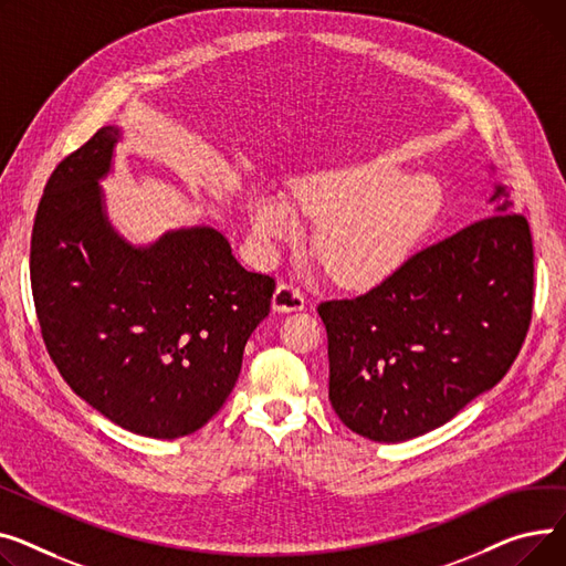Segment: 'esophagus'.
Wrapping results in <instances>:
<instances>
[{
    "label": "esophagus",
    "mask_w": 566,
    "mask_h": 566,
    "mask_svg": "<svg viewBox=\"0 0 566 566\" xmlns=\"http://www.w3.org/2000/svg\"><path fill=\"white\" fill-rule=\"evenodd\" d=\"M272 306L279 313H292V311H304L306 308V296L296 283H279Z\"/></svg>",
    "instance_id": "obj_1"
}]
</instances>
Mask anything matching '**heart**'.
<instances>
[{"label": "heart", "mask_w": 566, "mask_h": 566, "mask_svg": "<svg viewBox=\"0 0 566 566\" xmlns=\"http://www.w3.org/2000/svg\"><path fill=\"white\" fill-rule=\"evenodd\" d=\"M439 206L441 189L434 180L402 178L381 161L308 176L287 198L292 212L326 217L315 247L326 268L347 283H377L392 274ZM251 221L262 240H281L294 226L285 206L270 198L251 206Z\"/></svg>", "instance_id": "1"}]
</instances>
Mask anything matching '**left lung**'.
<instances>
[{
    "label": "left lung",
    "instance_id": "obj_1",
    "mask_svg": "<svg viewBox=\"0 0 566 566\" xmlns=\"http://www.w3.org/2000/svg\"><path fill=\"white\" fill-rule=\"evenodd\" d=\"M489 217L405 260L354 298L317 306L328 400L356 434L400 443L437 429L501 381L533 319L535 253L505 187Z\"/></svg>",
    "mask_w": 566,
    "mask_h": 566
}]
</instances>
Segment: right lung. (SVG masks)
Here are the masks:
<instances>
[{"instance_id":"obj_1","label":"right lung","mask_w":566,"mask_h":566,"mask_svg":"<svg viewBox=\"0 0 566 566\" xmlns=\"http://www.w3.org/2000/svg\"><path fill=\"white\" fill-rule=\"evenodd\" d=\"M118 139V127H99L52 171L31 232L33 304L82 400L135 434L178 439L223 407L276 283L247 272L208 226L127 244L97 185Z\"/></svg>"}]
</instances>
